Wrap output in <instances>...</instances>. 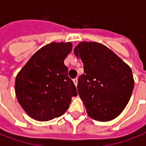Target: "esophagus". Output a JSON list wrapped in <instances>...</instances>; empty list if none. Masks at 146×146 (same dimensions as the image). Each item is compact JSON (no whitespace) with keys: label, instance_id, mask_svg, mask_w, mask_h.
<instances>
[{"label":"esophagus","instance_id":"obj_1","mask_svg":"<svg viewBox=\"0 0 146 146\" xmlns=\"http://www.w3.org/2000/svg\"><path fill=\"white\" fill-rule=\"evenodd\" d=\"M77 81H78V80H77V78H75V79H73V83H74V84L75 85H77Z\"/></svg>","mask_w":146,"mask_h":146}]
</instances>
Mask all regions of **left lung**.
I'll use <instances>...</instances> for the list:
<instances>
[{
	"label": "left lung",
	"mask_w": 146,
	"mask_h": 146,
	"mask_svg": "<svg viewBox=\"0 0 146 146\" xmlns=\"http://www.w3.org/2000/svg\"><path fill=\"white\" fill-rule=\"evenodd\" d=\"M84 73L77 92L88 115L100 122L119 116L130 100L134 80L132 70L111 50L96 42H81L74 49Z\"/></svg>",
	"instance_id": "1"
}]
</instances>
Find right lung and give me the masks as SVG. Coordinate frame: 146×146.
Returning <instances> with one entry per match:
<instances>
[{
  "instance_id": "obj_1",
  "label": "right lung",
  "mask_w": 146,
  "mask_h": 146,
  "mask_svg": "<svg viewBox=\"0 0 146 146\" xmlns=\"http://www.w3.org/2000/svg\"><path fill=\"white\" fill-rule=\"evenodd\" d=\"M72 48L71 42L46 45L31 56L17 74L16 97L32 119L43 122L62 115L72 97L77 96L64 64Z\"/></svg>"
}]
</instances>
